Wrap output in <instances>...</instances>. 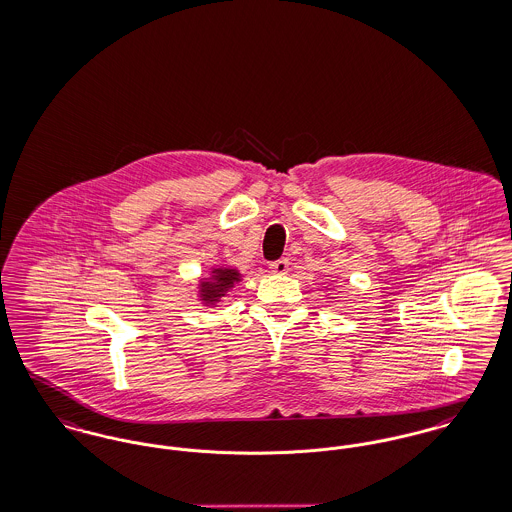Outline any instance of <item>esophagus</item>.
Returning a JSON list of instances; mask_svg holds the SVG:
<instances>
[{
  "label": "esophagus",
  "mask_w": 512,
  "mask_h": 512,
  "mask_svg": "<svg viewBox=\"0 0 512 512\" xmlns=\"http://www.w3.org/2000/svg\"><path fill=\"white\" fill-rule=\"evenodd\" d=\"M269 269H271V273L283 275V273H287V271H289V260H287V258L275 260V262H271V264H269Z\"/></svg>",
  "instance_id": "esophagus-1"
}]
</instances>
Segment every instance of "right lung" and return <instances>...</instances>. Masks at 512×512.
I'll list each match as a JSON object with an SVG mask.
<instances>
[{"label": "right lung", "instance_id": "1", "mask_svg": "<svg viewBox=\"0 0 512 512\" xmlns=\"http://www.w3.org/2000/svg\"><path fill=\"white\" fill-rule=\"evenodd\" d=\"M214 273V279L202 285V300L208 304H214L219 296L233 287L235 281H239V271L235 269H216Z\"/></svg>", "mask_w": 512, "mask_h": 512}]
</instances>
